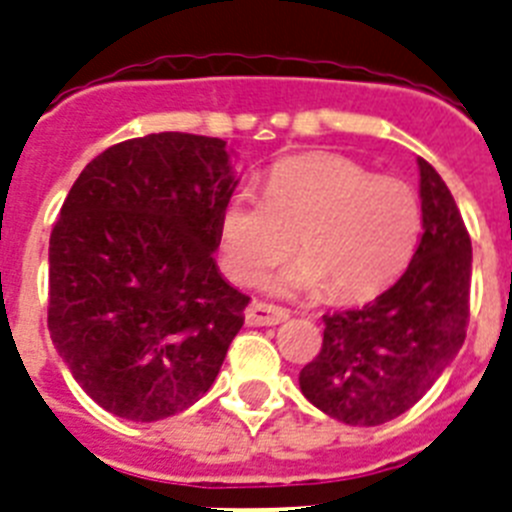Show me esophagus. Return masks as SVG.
Wrapping results in <instances>:
<instances>
[{
    "mask_svg": "<svg viewBox=\"0 0 512 512\" xmlns=\"http://www.w3.org/2000/svg\"><path fill=\"white\" fill-rule=\"evenodd\" d=\"M245 319L250 326H275V324H283V321L288 319V311L280 306H273V303L255 301L250 308H247Z\"/></svg>",
    "mask_w": 512,
    "mask_h": 512,
    "instance_id": "1",
    "label": "esophagus"
}]
</instances>
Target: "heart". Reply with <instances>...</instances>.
<instances>
[{"mask_svg":"<svg viewBox=\"0 0 512 512\" xmlns=\"http://www.w3.org/2000/svg\"><path fill=\"white\" fill-rule=\"evenodd\" d=\"M423 234L416 191L380 178L339 155L280 160L265 193H232L219 211L216 245L224 273L255 285L290 250L301 257L283 267L275 293H321L352 303L377 296L400 278Z\"/></svg>","mask_w":512,"mask_h":512,"instance_id":"obj_1","label":"heart"}]
</instances>
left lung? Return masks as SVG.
Returning a JSON list of instances; mask_svg holds the SVG:
<instances>
[{"label": "left lung", "mask_w": 512, "mask_h": 512, "mask_svg": "<svg viewBox=\"0 0 512 512\" xmlns=\"http://www.w3.org/2000/svg\"><path fill=\"white\" fill-rule=\"evenodd\" d=\"M421 170L423 234L398 283L362 308L324 316V344L298 375L319 411L380 426L418 403L462 349L472 242L457 201L431 165Z\"/></svg>", "instance_id": "8db88e82"}]
</instances>
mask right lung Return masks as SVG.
Masks as SVG:
<instances>
[{
    "mask_svg": "<svg viewBox=\"0 0 512 512\" xmlns=\"http://www.w3.org/2000/svg\"><path fill=\"white\" fill-rule=\"evenodd\" d=\"M219 137L160 132L112 145L76 178L50 234L48 329L104 411L160 421L214 385L250 298L216 267L237 188Z\"/></svg>",
    "mask_w": 512,
    "mask_h": 512,
    "instance_id": "1",
    "label": "right lung"
}]
</instances>
